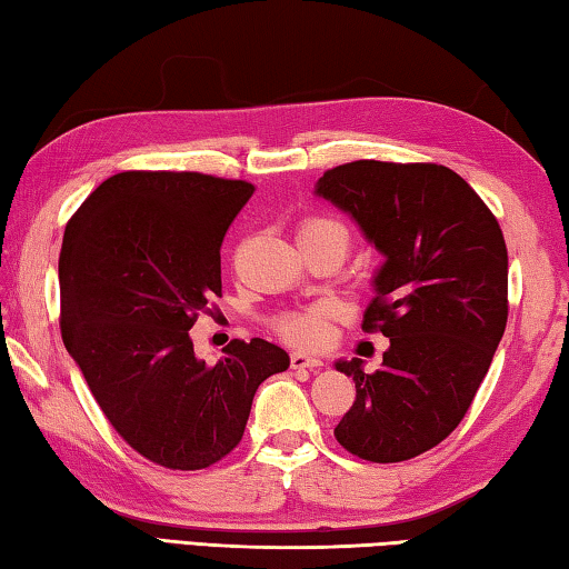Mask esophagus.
<instances>
[{
    "mask_svg": "<svg viewBox=\"0 0 569 569\" xmlns=\"http://www.w3.org/2000/svg\"><path fill=\"white\" fill-rule=\"evenodd\" d=\"M323 366V360L316 358V356H308V353H291V368H320Z\"/></svg>",
    "mask_w": 569,
    "mask_h": 569,
    "instance_id": "obj_1",
    "label": "esophagus"
}]
</instances>
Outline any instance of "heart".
I'll use <instances>...</instances> for the list:
<instances>
[{"label":"heart","mask_w":569,"mask_h":569,"mask_svg":"<svg viewBox=\"0 0 569 569\" xmlns=\"http://www.w3.org/2000/svg\"><path fill=\"white\" fill-rule=\"evenodd\" d=\"M316 236H338L348 249V229L336 219H308L298 229V239H316ZM330 308L313 306L303 311H288L273 320L276 333L293 346H318L326 338Z\"/></svg>","instance_id":"b5f03b06"}]
</instances>
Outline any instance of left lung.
<instances>
[{
  "instance_id": "left-lung-1",
  "label": "left lung",
  "mask_w": 569,
  "mask_h": 569,
  "mask_svg": "<svg viewBox=\"0 0 569 569\" xmlns=\"http://www.w3.org/2000/svg\"><path fill=\"white\" fill-rule=\"evenodd\" d=\"M316 193L343 209L386 256L363 313L383 333V368L338 360L356 400L336 440L370 462L436 448L468 412L508 323V249L470 183L440 163L360 159L328 169Z\"/></svg>"
}]
</instances>
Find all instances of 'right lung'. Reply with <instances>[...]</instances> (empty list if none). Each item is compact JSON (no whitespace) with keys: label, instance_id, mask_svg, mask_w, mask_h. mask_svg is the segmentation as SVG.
Instances as JSON below:
<instances>
[{"label":"right lung","instance_id":"add662e5","mask_svg":"<svg viewBox=\"0 0 569 569\" xmlns=\"http://www.w3.org/2000/svg\"><path fill=\"white\" fill-rule=\"evenodd\" d=\"M253 191L199 171H121L67 223L61 338L113 430L161 468L229 456L258 386L291 363L253 338L231 340L209 366L189 336L221 296L223 236Z\"/></svg>","mask_w":569,"mask_h":569}]
</instances>
